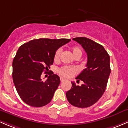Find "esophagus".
<instances>
[{"label":"esophagus","mask_w":128,"mask_h":128,"mask_svg":"<svg viewBox=\"0 0 128 128\" xmlns=\"http://www.w3.org/2000/svg\"><path fill=\"white\" fill-rule=\"evenodd\" d=\"M64 80H64V78H60V81H61V82H64Z\"/></svg>","instance_id":"esophagus-1"}]
</instances>
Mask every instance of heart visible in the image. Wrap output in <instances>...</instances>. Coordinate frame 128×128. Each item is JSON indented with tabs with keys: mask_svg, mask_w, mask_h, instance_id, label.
<instances>
[{
	"mask_svg": "<svg viewBox=\"0 0 128 128\" xmlns=\"http://www.w3.org/2000/svg\"><path fill=\"white\" fill-rule=\"evenodd\" d=\"M71 51H72V55H73V57L74 58H81L82 54V51L81 47H78V46H73L71 48ZM60 54H61V50L58 49L55 52L54 56L55 62H58L60 58ZM78 69L75 66H64L61 67L59 68L58 70V73L62 77L65 78H70L74 75L78 73Z\"/></svg>",
	"mask_w": 128,
	"mask_h": 128,
	"instance_id": "b5f03b06",
	"label": "heart"
}]
</instances>
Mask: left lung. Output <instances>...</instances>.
<instances>
[{
  "label": "left lung",
  "instance_id": "8db88e82",
  "mask_svg": "<svg viewBox=\"0 0 128 128\" xmlns=\"http://www.w3.org/2000/svg\"><path fill=\"white\" fill-rule=\"evenodd\" d=\"M88 55L86 68L76 77L84 83L76 86L72 82L70 90L66 92L70 104L79 108H86L96 104L106 89L111 70L110 56L102 45L84 37L73 38Z\"/></svg>",
  "mask_w": 128,
  "mask_h": 128
}]
</instances>
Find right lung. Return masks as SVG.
I'll use <instances>...</instances> for the list:
<instances>
[{"label":"right lung","mask_w":128,"mask_h":128,"mask_svg":"<svg viewBox=\"0 0 128 128\" xmlns=\"http://www.w3.org/2000/svg\"><path fill=\"white\" fill-rule=\"evenodd\" d=\"M70 40L41 38L24 43L18 48L13 60V81L26 104L40 107L50 102L60 83V77L52 72L44 82L40 76L53 64L58 48Z\"/></svg>","instance_id":"right-lung-1"}]
</instances>
